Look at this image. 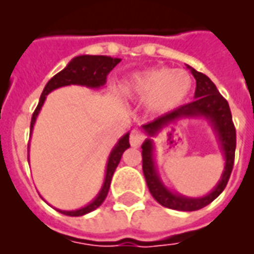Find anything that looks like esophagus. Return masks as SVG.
I'll list each match as a JSON object with an SVG mask.
<instances>
[{
  "mask_svg": "<svg viewBox=\"0 0 254 254\" xmlns=\"http://www.w3.org/2000/svg\"><path fill=\"white\" fill-rule=\"evenodd\" d=\"M143 139H145V135L141 130L138 129H134V130L130 133V145L133 147H139L141 146V143L143 142Z\"/></svg>",
  "mask_w": 254,
  "mask_h": 254,
  "instance_id": "obj_1",
  "label": "esophagus"
}]
</instances>
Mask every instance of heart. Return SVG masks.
<instances>
[{
    "label": "heart",
    "mask_w": 254,
    "mask_h": 254,
    "mask_svg": "<svg viewBox=\"0 0 254 254\" xmlns=\"http://www.w3.org/2000/svg\"><path fill=\"white\" fill-rule=\"evenodd\" d=\"M192 85V76L185 69L154 67L131 73L121 84V92L146 101L149 111L163 115L183 105Z\"/></svg>",
    "instance_id": "b5f03b06"
}]
</instances>
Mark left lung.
I'll return each mask as SVG.
<instances>
[{
    "instance_id": "left-lung-1",
    "label": "left lung",
    "mask_w": 254,
    "mask_h": 254,
    "mask_svg": "<svg viewBox=\"0 0 254 254\" xmlns=\"http://www.w3.org/2000/svg\"><path fill=\"white\" fill-rule=\"evenodd\" d=\"M196 80V89L193 101L177 108L175 111L161 116L154 121L142 125L143 133L147 138L142 143V170L149 191L159 204L177 211H196L215 200L225 189L229 175L232 173L235 150H236V130L232 123L231 109L227 100L219 93L216 85L204 73L187 65ZM192 118L205 119L215 133L218 144L225 159V170L219 182L208 194L203 197L191 198L170 190L159 175L155 161V143L152 139L165 127L179 121Z\"/></svg>"
}]
</instances>
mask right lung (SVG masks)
<instances>
[{
    "instance_id": "1",
    "label": "right lung",
    "mask_w": 254,
    "mask_h": 254,
    "mask_svg": "<svg viewBox=\"0 0 254 254\" xmlns=\"http://www.w3.org/2000/svg\"><path fill=\"white\" fill-rule=\"evenodd\" d=\"M120 62H121L120 58H112L107 57V55H79V57L73 58L72 61H69L68 64L65 65L61 72H58L55 76L51 77L49 83L46 84L45 89L42 92L41 99H39V103H38L37 109L33 113V117H31L30 134L33 133L37 117L49 93H51V92L58 89V88L67 87V85H83V87L92 88V89L103 88L105 83H107V76L109 75V72L115 68L116 65L119 64ZM127 147H130L129 131L117 141V143H116L113 149L111 150V153H109L107 166H105V175H104L103 186H101V189L97 192V195L84 207H80V208L77 209H71V211H65V209H58V211L61 213H64L67 216H83V215H87V213L95 211L96 208H99L100 205L103 204V201L105 200V197H107L109 187H111L112 177H113L116 169L119 166L124 151L127 150Z\"/></svg>"
}]
</instances>
